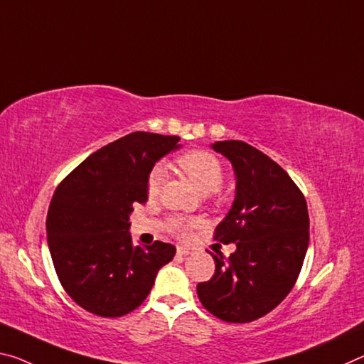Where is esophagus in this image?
I'll use <instances>...</instances> for the list:
<instances>
[{
    "mask_svg": "<svg viewBox=\"0 0 364 364\" xmlns=\"http://www.w3.org/2000/svg\"><path fill=\"white\" fill-rule=\"evenodd\" d=\"M176 252L180 256H189V255H193L194 250H193V247H186V246H178Z\"/></svg>",
    "mask_w": 364,
    "mask_h": 364,
    "instance_id": "obj_1",
    "label": "esophagus"
}]
</instances>
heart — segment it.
<instances>
[{
    "label": "heart",
    "mask_w": 364,
    "mask_h": 364,
    "mask_svg": "<svg viewBox=\"0 0 364 364\" xmlns=\"http://www.w3.org/2000/svg\"><path fill=\"white\" fill-rule=\"evenodd\" d=\"M178 166H180L184 171V175L191 180V183L203 194L217 191L223 180V170L220 161L210 152L191 151L184 154L178 159ZM161 181H164V170L157 166V168L151 171V175L147 178L149 198H157ZM189 228H191V223L183 220V218H175L171 223V230L180 236H186L189 233Z\"/></svg>",
    "instance_id": "obj_1"
}]
</instances>
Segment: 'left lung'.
<instances>
[{
  "label": "left lung",
  "instance_id": "left-lung-1",
  "mask_svg": "<svg viewBox=\"0 0 364 364\" xmlns=\"http://www.w3.org/2000/svg\"><path fill=\"white\" fill-rule=\"evenodd\" d=\"M236 178L232 209L215 240L235 243L228 259L213 256L215 274L198 285L203 306L225 322H251L270 313L291 291L309 245L303 193L272 159L243 141H217Z\"/></svg>",
  "mask_w": 364,
  "mask_h": 364
}]
</instances>
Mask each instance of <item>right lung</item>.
<instances>
[{
    "label": "right lung",
    "instance_id": "right-lung-1",
    "mask_svg": "<svg viewBox=\"0 0 364 364\" xmlns=\"http://www.w3.org/2000/svg\"><path fill=\"white\" fill-rule=\"evenodd\" d=\"M180 137L131 132L89 155L60 183L47 215V240L58 279L80 308L119 317L141 306L176 247L134 246L129 215L147 203L154 165L180 149Z\"/></svg>",
    "mask_w": 364,
    "mask_h": 364
}]
</instances>
